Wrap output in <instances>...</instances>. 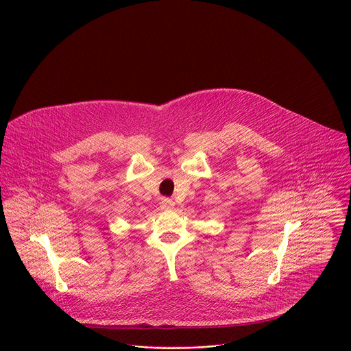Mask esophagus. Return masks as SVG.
<instances>
[{
	"label": "esophagus",
	"mask_w": 351,
	"mask_h": 351,
	"mask_svg": "<svg viewBox=\"0 0 351 351\" xmlns=\"http://www.w3.org/2000/svg\"><path fill=\"white\" fill-rule=\"evenodd\" d=\"M161 206H162V209L169 210V209H173L175 202H173L171 198H162V201H161Z\"/></svg>",
	"instance_id": "1"
}]
</instances>
